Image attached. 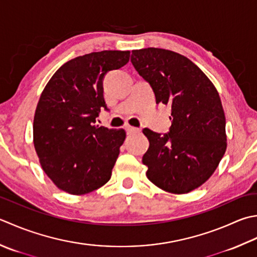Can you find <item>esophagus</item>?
Masks as SVG:
<instances>
[{"instance_id":"esophagus-1","label":"esophagus","mask_w":257,"mask_h":257,"mask_svg":"<svg viewBox=\"0 0 257 257\" xmlns=\"http://www.w3.org/2000/svg\"><path fill=\"white\" fill-rule=\"evenodd\" d=\"M125 130H127V134L128 135H132V134H135V133H139V129L135 128V127H132V125H127V127H125Z\"/></svg>"}]
</instances>
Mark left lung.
Instances as JSON below:
<instances>
[{
    "label": "left lung",
    "instance_id": "1",
    "mask_svg": "<svg viewBox=\"0 0 257 257\" xmlns=\"http://www.w3.org/2000/svg\"><path fill=\"white\" fill-rule=\"evenodd\" d=\"M132 62L152 84L156 102L172 107L168 134L143 130L149 140L143 157L147 178L167 193L192 192L207 182L227 148L217 89L188 58L169 50H133Z\"/></svg>",
    "mask_w": 257,
    "mask_h": 257
}]
</instances>
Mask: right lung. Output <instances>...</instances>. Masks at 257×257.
<instances>
[{
	"label": "right lung",
	"mask_w": 257,
	"mask_h": 257,
	"mask_svg": "<svg viewBox=\"0 0 257 257\" xmlns=\"http://www.w3.org/2000/svg\"><path fill=\"white\" fill-rule=\"evenodd\" d=\"M130 51L105 50L60 67L40 95L33 144L43 172L71 195L91 193L108 182L124 142L123 129L95 123L105 108L102 80L129 61Z\"/></svg>",
	"instance_id": "obj_1"
}]
</instances>
